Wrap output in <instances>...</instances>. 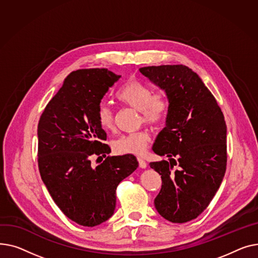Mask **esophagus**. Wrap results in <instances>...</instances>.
<instances>
[{"label": "esophagus", "mask_w": 258, "mask_h": 258, "mask_svg": "<svg viewBox=\"0 0 258 258\" xmlns=\"http://www.w3.org/2000/svg\"><path fill=\"white\" fill-rule=\"evenodd\" d=\"M138 160H139V163H140V168L142 169H146L147 168V162L144 158L142 157H138Z\"/></svg>", "instance_id": "esophagus-1"}]
</instances>
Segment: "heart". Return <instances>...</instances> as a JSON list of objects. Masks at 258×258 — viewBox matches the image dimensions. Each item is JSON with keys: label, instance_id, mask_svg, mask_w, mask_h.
Instances as JSON below:
<instances>
[{"label": "heart", "instance_id": "1", "mask_svg": "<svg viewBox=\"0 0 258 258\" xmlns=\"http://www.w3.org/2000/svg\"><path fill=\"white\" fill-rule=\"evenodd\" d=\"M115 99L141 113L140 119L150 126H159L165 122L170 111V100L164 92L152 93L146 83L130 79L120 86L115 93ZM97 122L104 131L113 129V113L106 105H100L96 112ZM151 141L148 131L143 130L126 134L118 138L114 144V151L118 154L143 155Z\"/></svg>", "mask_w": 258, "mask_h": 258}]
</instances>
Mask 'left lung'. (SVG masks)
Wrapping results in <instances>:
<instances>
[{
	"mask_svg": "<svg viewBox=\"0 0 258 258\" xmlns=\"http://www.w3.org/2000/svg\"><path fill=\"white\" fill-rule=\"evenodd\" d=\"M140 72L165 90L166 126L153 151L169 160L150 162L161 175L154 204L161 217L185 223L200 216L218 191L227 165V126L210 90L182 64L145 67Z\"/></svg>",
	"mask_w": 258,
	"mask_h": 258,
	"instance_id": "8db88e82",
	"label": "left lung"
}]
</instances>
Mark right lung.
<instances>
[{
    "label": "right lung",
    "mask_w": 258,
    "mask_h": 258,
    "mask_svg": "<svg viewBox=\"0 0 258 258\" xmlns=\"http://www.w3.org/2000/svg\"><path fill=\"white\" fill-rule=\"evenodd\" d=\"M119 77L107 69L72 72L45 106L37 126L43 183L60 210L85 227L113 215L118 183L139 166L132 154L106 156L111 151L96 117L102 98ZM93 155L105 157L96 168L90 162Z\"/></svg>",
    "instance_id": "right-lung-1"
}]
</instances>
